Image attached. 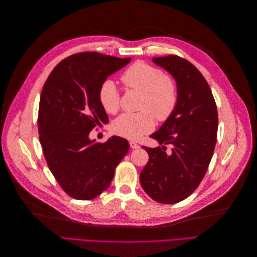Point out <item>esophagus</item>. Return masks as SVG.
Masks as SVG:
<instances>
[{
  "instance_id": "34e87169",
  "label": "esophagus",
  "mask_w": 257,
  "mask_h": 257,
  "mask_svg": "<svg viewBox=\"0 0 257 257\" xmlns=\"http://www.w3.org/2000/svg\"><path fill=\"white\" fill-rule=\"evenodd\" d=\"M130 147L132 148V149H138L139 148V145L138 144H136L135 142H133V141H131L130 142Z\"/></svg>"
}]
</instances>
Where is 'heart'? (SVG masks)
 Segmentation results:
<instances>
[{"label": "heart", "instance_id": "obj_1", "mask_svg": "<svg viewBox=\"0 0 257 257\" xmlns=\"http://www.w3.org/2000/svg\"><path fill=\"white\" fill-rule=\"evenodd\" d=\"M121 80L127 89L142 92V111L120 115L112 125L116 135L136 141L154 128V116L160 122L172 116L178 104V89L175 81L161 69L138 61L122 74ZM98 99L107 113L115 114L120 110V92L113 81L105 80L100 84Z\"/></svg>", "mask_w": 257, "mask_h": 257}]
</instances>
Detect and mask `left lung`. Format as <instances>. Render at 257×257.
<instances>
[{
	"label": "left lung",
	"mask_w": 257,
	"mask_h": 257,
	"mask_svg": "<svg viewBox=\"0 0 257 257\" xmlns=\"http://www.w3.org/2000/svg\"><path fill=\"white\" fill-rule=\"evenodd\" d=\"M177 82L174 113L152 135L162 147L143 146L149 161L139 180L144 191L161 204H177L195 191L212 159L217 136V109L208 82L191 62L174 54L154 58ZM173 148L170 154L166 146Z\"/></svg>",
	"instance_id": "1"
}]
</instances>
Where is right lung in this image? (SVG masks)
<instances>
[{
    "label": "right lung",
    "mask_w": 257,
    "mask_h": 257,
    "mask_svg": "<svg viewBox=\"0 0 257 257\" xmlns=\"http://www.w3.org/2000/svg\"><path fill=\"white\" fill-rule=\"evenodd\" d=\"M130 60L95 51L75 53L53 68L43 87L37 119L43 153L61 188L75 199L91 200L109 188L128 152L125 138L95 143L89 134L109 121L98 99L100 84Z\"/></svg>",
    "instance_id": "1"
}]
</instances>
